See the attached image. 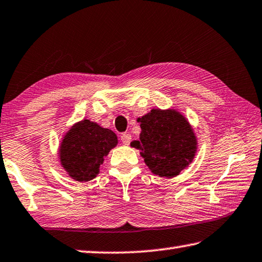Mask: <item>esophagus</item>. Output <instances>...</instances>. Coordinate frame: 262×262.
I'll return each instance as SVG.
<instances>
[{
  "mask_svg": "<svg viewBox=\"0 0 262 262\" xmlns=\"http://www.w3.org/2000/svg\"><path fill=\"white\" fill-rule=\"evenodd\" d=\"M131 139H132V137H131V135L130 133H122V136H121V140H122V142L124 145H130V142H131Z\"/></svg>",
  "mask_w": 262,
  "mask_h": 262,
  "instance_id": "34e87169",
  "label": "esophagus"
}]
</instances>
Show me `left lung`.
<instances>
[{
  "mask_svg": "<svg viewBox=\"0 0 262 262\" xmlns=\"http://www.w3.org/2000/svg\"><path fill=\"white\" fill-rule=\"evenodd\" d=\"M141 133L131 146L142 152L146 164L154 174L173 178L188 166L196 151V138L188 121L173 110H151L138 118Z\"/></svg>",
  "mask_w": 262,
  "mask_h": 262,
  "instance_id": "8db88e82",
  "label": "left lung"
}]
</instances>
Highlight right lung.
I'll return each instance as SVG.
<instances>
[{
  "label": "right lung",
  "instance_id": "right-lung-1",
  "mask_svg": "<svg viewBox=\"0 0 262 262\" xmlns=\"http://www.w3.org/2000/svg\"><path fill=\"white\" fill-rule=\"evenodd\" d=\"M117 145V137L89 120L78 122L67 132L60 146V162L76 181H89L99 172L103 157Z\"/></svg>",
  "mask_w": 262,
  "mask_h": 262
}]
</instances>
